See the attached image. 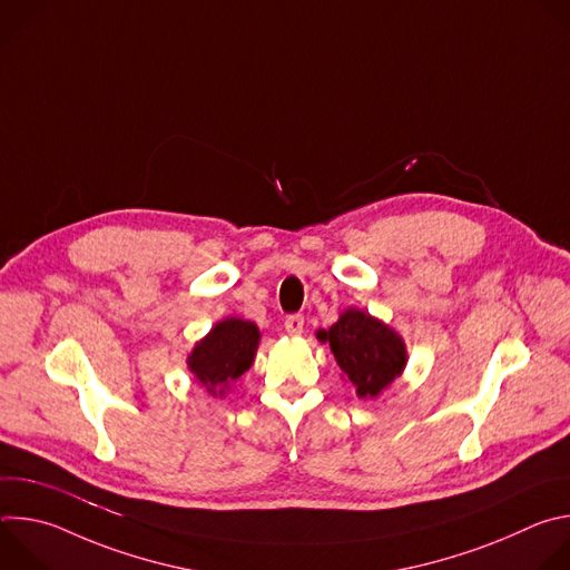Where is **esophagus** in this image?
Segmentation results:
<instances>
[{
  "label": "esophagus",
  "instance_id": "esophagus-1",
  "mask_svg": "<svg viewBox=\"0 0 570 570\" xmlns=\"http://www.w3.org/2000/svg\"><path fill=\"white\" fill-rule=\"evenodd\" d=\"M284 327L291 336H299L304 332V317L302 315H288L286 322H284Z\"/></svg>",
  "mask_w": 570,
  "mask_h": 570
}]
</instances>
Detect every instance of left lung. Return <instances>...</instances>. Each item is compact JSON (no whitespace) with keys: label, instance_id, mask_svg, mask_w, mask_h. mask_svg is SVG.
Returning <instances> with one entry per match:
<instances>
[{"label":"left lung","instance_id":"left-lung-1","mask_svg":"<svg viewBox=\"0 0 570 570\" xmlns=\"http://www.w3.org/2000/svg\"><path fill=\"white\" fill-rule=\"evenodd\" d=\"M361 399L379 396L405 367V343L387 324L361 308H347L330 332H317Z\"/></svg>","mask_w":570,"mask_h":570}]
</instances>
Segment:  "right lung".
Returning <instances> with one entry per match:
<instances>
[{"label":"right lung","instance_id":"obj_1","mask_svg":"<svg viewBox=\"0 0 570 570\" xmlns=\"http://www.w3.org/2000/svg\"><path fill=\"white\" fill-rule=\"evenodd\" d=\"M259 341L255 322L225 317L194 347L187 358L189 370L212 396H223L243 372L250 370Z\"/></svg>","mask_w":570,"mask_h":570}]
</instances>
